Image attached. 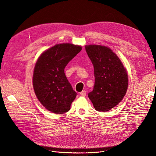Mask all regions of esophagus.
<instances>
[{"instance_id":"34e87169","label":"esophagus","mask_w":156,"mask_h":156,"mask_svg":"<svg viewBox=\"0 0 156 156\" xmlns=\"http://www.w3.org/2000/svg\"><path fill=\"white\" fill-rule=\"evenodd\" d=\"M86 94H87V92H86L85 90H83V91H82L81 93H80V95H81V96H83V97L86 96Z\"/></svg>"}]
</instances>
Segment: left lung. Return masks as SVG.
<instances>
[{
	"label": "left lung",
	"mask_w": 156,
	"mask_h": 156,
	"mask_svg": "<svg viewBox=\"0 0 156 156\" xmlns=\"http://www.w3.org/2000/svg\"><path fill=\"white\" fill-rule=\"evenodd\" d=\"M85 49L94 69L95 83L88 96L98 111L117 105L127 92L128 76L118 56L105 46L89 45Z\"/></svg>",
	"instance_id": "1"
}]
</instances>
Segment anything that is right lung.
Returning a JSON list of instances; mask_svg holds the SVG:
<instances>
[{
  "instance_id": "1",
  "label": "right lung",
  "mask_w": 156,
  "mask_h": 156,
  "mask_svg": "<svg viewBox=\"0 0 156 156\" xmlns=\"http://www.w3.org/2000/svg\"><path fill=\"white\" fill-rule=\"evenodd\" d=\"M81 49L71 44L55 45L44 51L36 63L32 81L36 96L45 108L55 114L68 112L77 95L64 68Z\"/></svg>"
}]
</instances>
